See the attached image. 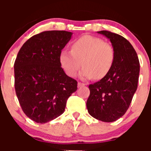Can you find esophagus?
I'll return each mask as SVG.
<instances>
[{"instance_id": "obj_1", "label": "esophagus", "mask_w": 151, "mask_h": 151, "mask_svg": "<svg viewBox=\"0 0 151 151\" xmlns=\"http://www.w3.org/2000/svg\"><path fill=\"white\" fill-rule=\"evenodd\" d=\"M85 86V84H84V83H81V82H78L77 84V86L78 87H81V86Z\"/></svg>"}]
</instances>
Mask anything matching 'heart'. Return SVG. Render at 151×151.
<instances>
[{"label":"heart","mask_w":151,"mask_h":151,"mask_svg":"<svg viewBox=\"0 0 151 151\" xmlns=\"http://www.w3.org/2000/svg\"><path fill=\"white\" fill-rule=\"evenodd\" d=\"M115 59V52L110 43L104 42L94 36H81L72 43L71 51L63 50L60 52V62L66 74L70 77L79 73L82 79H102L109 73Z\"/></svg>","instance_id":"b5f03b06"}]
</instances>
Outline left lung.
<instances>
[{
    "label": "left lung",
    "instance_id": "obj_1",
    "mask_svg": "<svg viewBox=\"0 0 151 151\" xmlns=\"http://www.w3.org/2000/svg\"><path fill=\"white\" fill-rule=\"evenodd\" d=\"M97 32L111 42L115 59L109 73L89 86L86 107L94 119L113 122L123 116L131 104L138 87L140 63L136 50L126 38L106 30Z\"/></svg>",
    "mask_w": 151,
    "mask_h": 151
}]
</instances>
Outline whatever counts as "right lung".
I'll return each mask as SVG.
<instances>
[{"label": "right lung", "instance_id": "add662e5", "mask_svg": "<svg viewBox=\"0 0 151 151\" xmlns=\"http://www.w3.org/2000/svg\"><path fill=\"white\" fill-rule=\"evenodd\" d=\"M72 32L45 31L24 43L14 64L15 89L24 113L39 124L64 113L77 82L65 74L60 55Z\"/></svg>", "mask_w": 151, "mask_h": 151}]
</instances>
